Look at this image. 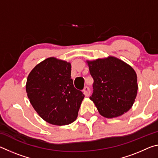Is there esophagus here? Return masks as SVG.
Instances as JSON below:
<instances>
[{
  "instance_id": "esophagus-1",
  "label": "esophagus",
  "mask_w": 158,
  "mask_h": 158,
  "mask_svg": "<svg viewBox=\"0 0 158 158\" xmlns=\"http://www.w3.org/2000/svg\"><path fill=\"white\" fill-rule=\"evenodd\" d=\"M83 91H84V93L85 96H89L90 93V88L89 86H85L84 90H83Z\"/></svg>"
}]
</instances>
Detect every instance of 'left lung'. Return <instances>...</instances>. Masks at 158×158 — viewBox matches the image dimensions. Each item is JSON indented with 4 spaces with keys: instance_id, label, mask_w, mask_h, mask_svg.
I'll use <instances>...</instances> for the list:
<instances>
[{
    "instance_id": "1",
    "label": "left lung",
    "mask_w": 158,
    "mask_h": 158,
    "mask_svg": "<svg viewBox=\"0 0 158 158\" xmlns=\"http://www.w3.org/2000/svg\"><path fill=\"white\" fill-rule=\"evenodd\" d=\"M93 79L90 99L102 116L114 118L132 107L137 94V77L132 67L110 56L87 61Z\"/></svg>"
}]
</instances>
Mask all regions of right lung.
<instances>
[{"mask_svg": "<svg viewBox=\"0 0 158 158\" xmlns=\"http://www.w3.org/2000/svg\"><path fill=\"white\" fill-rule=\"evenodd\" d=\"M26 90L30 102L42 119L56 125L75 121L84 95L74 86L71 64L49 58L28 76Z\"/></svg>", "mask_w": 158, "mask_h": 158, "instance_id": "obj_1", "label": "right lung"}]
</instances>
